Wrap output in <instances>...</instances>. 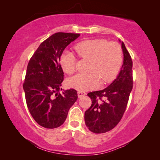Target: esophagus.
Instances as JSON below:
<instances>
[{
  "label": "esophagus",
  "mask_w": 160,
  "mask_h": 160,
  "mask_svg": "<svg viewBox=\"0 0 160 160\" xmlns=\"http://www.w3.org/2000/svg\"><path fill=\"white\" fill-rule=\"evenodd\" d=\"M86 95H87V93L85 92H84V91H78V96L79 98H82V96H86Z\"/></svg>",
  "instance_id": "34e87169"
}]
</instances>
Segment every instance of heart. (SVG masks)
I'll return each mask as SVG.
<instances>
[{
    "label": "heart",
    "mask_w": 160,
    "mask_h": 160,
    "mask_svg": "<svg viewBox=\"0 0 160 160\" xmlns=\"http://www.w3.org/2000/svg\"><path fill=\"white\" fill-rule=\"evenodd\" d=\"M79 57L91 60L89 73L78 74L69 78L67 84L79 91L93 89L104 83L112 82L120 72L122 64V49L120 44L104 39L88 40L74 47ZM60 64L67 74L76 71V58L65 52L60 58Z\"/></svg>",
    "instance_id": "1"
}]
</instances>
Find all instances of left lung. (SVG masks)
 Returning a JSON list of instances; mask_svg holds the SVG:
<instances>
[{"mask_svg": "<svg viewBox=\"0 0 160 160\" xmlns=\"http://www.w3.org/2000/svg\"><path fill=\"white\" fill-rule=\"evenodd\" d=\"M124 63L117 78L106 89L87 94L91 106L84 113L89 131L104 133L111 131L123 116L132 89V61L124 43L122 42Z\"/></svg>", "mask_w": 160, "mask_h": 160, "instance_id": "8db88e82", "label": "left lung"}]
</instances>
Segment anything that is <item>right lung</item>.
<instances>
[{"label": "right lung", "mask_w": 160, "mask_h": 160, "mask_svg": "<svg viewBox=\"0 0 160 160\" xmlns=\"http://www.w3.org/2000/svg\"><path fill=\"white\" fill-rule=\"evenodd\" d=\"M79 36V33H54L40 44L29 61L23 83L26 102L34 120L45 128L62 125L78 99L73 89L60 93L64 80L60 60L67 46Z\"/></svg>", "instance_id": "right-lung-1"}]
</instances>
